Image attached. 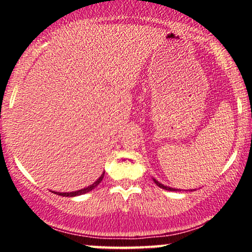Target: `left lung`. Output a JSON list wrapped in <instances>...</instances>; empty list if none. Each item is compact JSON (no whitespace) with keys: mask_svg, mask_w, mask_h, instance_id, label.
Here are the masks:
<instances>
[{"mask_svg":"<svg viewBox=\"0 0 252 252\" xmlns=\"http://www.w3.org/2000/svg\"><path fill=\"white\" fill-rule=\"evenodd\" d=\"M153 180H154V182L156 185H158V187H160V189H166V190H179V189H172V187H168V186H164V185H162L161 184V182H158V180H155V179H153Z\"/></svg>","mask_w":252,"mask_h":252,"instance_id":"left-lung-1","label":"left lung"}]
</instances>
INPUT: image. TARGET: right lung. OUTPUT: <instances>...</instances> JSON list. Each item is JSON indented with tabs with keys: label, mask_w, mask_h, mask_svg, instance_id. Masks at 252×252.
<instances>
[{
	"label": "right lung",
	"mask_w": 252,
	"mask_h": 252,
	"mask_svg": "<svg viewBox=\"0 0 252 252\" xmlns=\"http://www.w3.org/2000/svg\"><path fill=\"white\" fill-rule=\"evenodd\" d=\"M104 173H105V172H103V174L100 175L99 178H98L97 180L94 182V184L90 185V186H88V187H85V189H82L74 190V192H54V190H52V192H53L54 194H59V195H63V196H77V195L85 194V193L90 192V190H92V189H94V187H96V186H98V185H99V182L102 181V180H103V178H104Z\"/></svg>",
	"instance_id": "add662e5"
}]
</instances>
